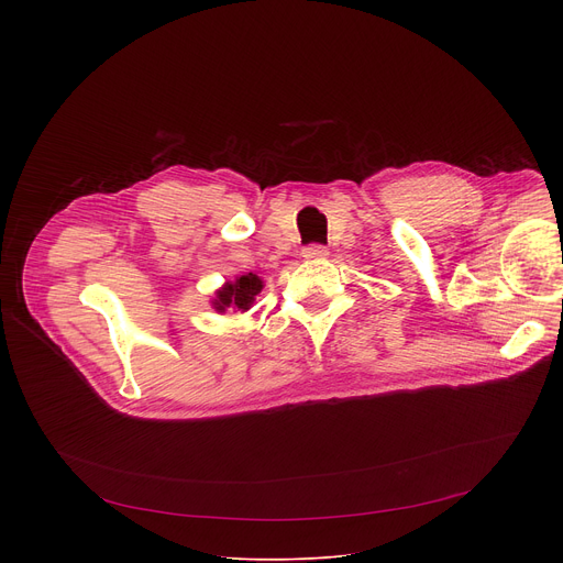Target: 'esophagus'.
Returning a JSON list of instances; mask_svg holds the SVG:
<instances>
[{
  "label": "esophagus",
  "mask_w": 563,
  "mask_h": 563,
  "mask_svg": "<svg viewBox=\"0 0 563 563\" xmlns=\"http://www.w3.org/2000/svg\"><path fill=\"white\" fill-rule=\"evenodd\" d=\"M330 256V252H328V247H323V245H309V247H305L302 250V258L305 261H323V258H328Z\"/></svg>",
  "instance_id": "34e87169"
}]
</instances>
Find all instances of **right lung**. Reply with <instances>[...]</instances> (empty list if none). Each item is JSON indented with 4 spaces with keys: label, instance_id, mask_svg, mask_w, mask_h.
<instances>
[{
    "label": "right lung",
    "instance_id": "obj_1",
    "mask_svg": "<svg viewBox=\"0 0 563 563\" xmlns=\"http://www.w3.org/2000/svg\"><path fill=\"white\" fill-rule=\"evenodd\" d=\"M265 283L256 274L238 276L235 280H227L220 289L213 291L211 307L218 313H245L254 307L256 296L263 291Z\"/></svg>",
    "mask_w": 563,
    "mask_h": 563
}]
</instances>
